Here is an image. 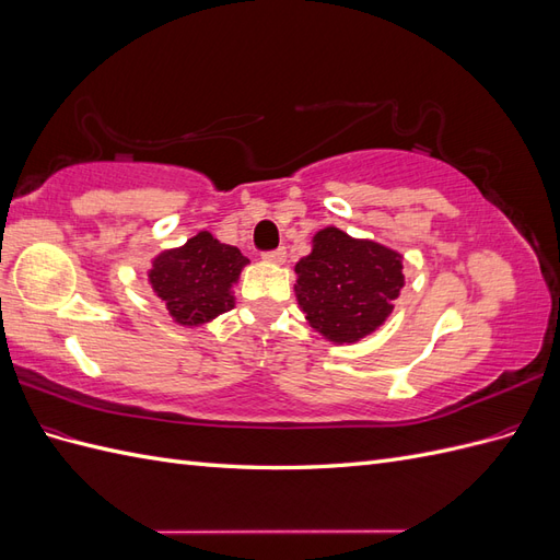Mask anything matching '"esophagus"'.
Here are the masks:
<instances>
[{
	"instance_id": "esophagus-1",
	"label": "esophagus",
	"mask_w": 560,
	"mask_h": 560,
	"mask_svg": "<svg viewBox=\"0 0 560 560\" xmlns=\"http://www.w3.org/2000/svg\"><path fill=\"white\" fill-rule=\"evenodd\" d=\"M264 259H266L268 264L282 266V264H284V259H287V252H284V247H280V249H276V252H268V254H264Z\"/></svg>"
}]
</instances>
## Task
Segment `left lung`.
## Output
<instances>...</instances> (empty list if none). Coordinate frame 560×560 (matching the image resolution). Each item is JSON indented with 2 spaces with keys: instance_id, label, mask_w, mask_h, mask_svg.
Here are the masks:
<instances>
[{
  "instance_id": "left-lung-1",
  "label": "left lung",
  "mask_w": 560,
  "mask_h": 560,
  "mask_svg": "<svg viewBox=\"0 0 560 560\" xmlns=\"http://www.w3.org/2000/svg\"><path fill=\"white\" fill-rule=\"evenodd\" d=\"M294 294L308 325L331 346L378 331L404 290V254L371 238L325 226L294 266Z\"/></svg>"
}]
</instances>
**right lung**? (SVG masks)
Listing matches in <instances>:
<instances>
[{
	"label": "right lung",
	"mask_w": 560,
	"mask_h": 560,
	"mask_svg": "<svg viewBox=\"0 0 560 560\" xmlns=\"http://www.w3.org/2000/svg\"><path fill=\"white\" fill-rule=\"evenodd\" d=\"M247 264L238 247L198 231L184 245L159 252L147 268V282L175 325L196 329L235 306L233 287Z\"/></svg>",
	"instance_id": "add662e5"
}]
</instances>
